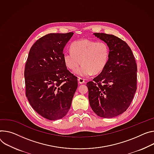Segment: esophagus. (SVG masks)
I'll list each match as a JSON object with an SVG mask.
<instances>
[{
    "label": "esophagus",
    "instance_id": "1",
    "mask_svg": "<svg viewBox=\"0 0 154 154\" xmlns=\"http://www.w3.org/2000/svg\"><path fill=\"white\" fill-rule=\"evenodd\" d=\"M78 82H79V83H80V84H83V83H85V80L83 79H82V78L79 77L78 79Z\"/></svg>",
    "mask_w": 154,
    "mask_h": 154
}]
</instances>
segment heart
I'll return each mask as SVG.
<instances>
[{"label":"heart","instance_id":"b5f03b06","mask_svg":"<svg viewBox=\"0 0 154 154\" xmlns=\"http://www.w3.org/2000/svg\"><path fill=\"white\" fill-rule=\"evenodd\" d=\"M71 51L63 53L64 65L70 70H74L82 62L83 65L74 72L82 77L101 73L109 60L110 49L104 42L88 39L77 40L71 45Z\"/></svg>","mask_w":154,"mask_h":154}]
</instances>
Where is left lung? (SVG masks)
<instances>
[{"label": "left lung", "instance_id": "8db88e82", "mask_svg": "<svg viewBox=\"0 0 154 154\" xmlns=\"http://www.w3.org/2000/svg\"><path fill=\"white\" fill-rule=\"evenodd\" d=\"M106 42L110 57L106 68L88 82V100L94 112L101 117H116L130 106L136 91L137 66L128 44L112 34L94 33Z\"/></svg>", "mask_w": 154, "mask_h": 154}]
</instances>
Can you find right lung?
Wrapping results in <instances>:
<instances>
[{"label": "right lung", "mask_w": 154, "mask_h": 154, "mask_svg": "<svg viewBox=\"0 0 154 154\" xmlns=\"http://www.w3.org/2000/svg\"><path fill=\"white\" fill-rule=\"evenodd\" d=\"M73 34L51 33L40 38L26 63V96L34 110L50 120L67 114L77 88V78L63 60L64 48Z\"/></svg>", "instance_id": "1"}]
</instances>
